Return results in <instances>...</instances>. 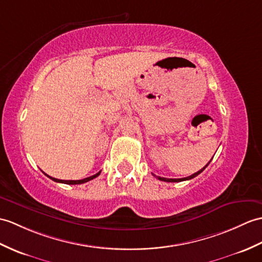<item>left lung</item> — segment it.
I'll list each match as a JSON object with an SVG mask.
<instances>
[{
    "instance_id": "left-lung-1",
    "label": "left lung",
    "mask_w": 262,
    "mask_h": 262,
    "mask_svg": "<svg viewBox=\"0 0 262 262\" xmlns=\"http://www.w3.org/2000/svg\"><path fill=\"white\" fill-rule=\"evenodd\" d=\"M212 161V160H211ZM210 161V162H211ZM210 162L208 163V164H206V165L202 168V169H200V171L199 172H196V173H194V174H192L191 176H187V178H184V179H166V178H161V176H156V175H154V176H156V178L157 179H159V180H161V181H164V182H182V181H186V180H191V179H194V178H195V176H198L200 173H202L203 171H204V169H205V167L206 166H208L209 165V164H210Z\"/></svg>"
}]
</instances>
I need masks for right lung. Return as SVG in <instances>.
<instances>
[{"label": "right lung", "instance_id": "add662e5", "mask_svg": "<svg viewBox=\"0 0 262 262\" xmlns=\"http://www.w3.org/2000/svg\"><path fill=\"white\" fill-rule=\"evenodd\" d=\"M46 174V173H45ZM100 174V172H98L97 174H95V175H93V176H89V178H87V179H83V180H77V181H66V180H58V179H54V178H51V176H49V175H47L49 179H51L52 181H54V182H58V183H64V184H82V183H86V182H88V181H90V180H94L95 178H97V176H98Z\"/></svg>", "mask_w": 262, "mask_h": 262}]
</instances>
